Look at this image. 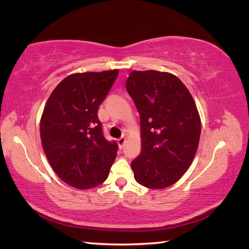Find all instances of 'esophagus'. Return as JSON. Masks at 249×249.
Segmentation results:
<instances>
[{
	"label": "esophagus",
	"mask_w": 249,
	"mask_h": 249,
	"mask_svg": "<svg viewBox=\"0 0 249 249\" xmlns=\"http://www.w3.org/2000/svg\"><path fill=\"white\" fill-rule=\"evenodd\" d=\"M124 142H125V137H124V136H122V137H120V138L118 139V145H119L120 147H123L124 144Z\"/></svg>",
	"instance_id": "esophagus-1"
}]
</instances>
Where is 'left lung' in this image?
Masks as SVG:
<instances>
[{
    "instance_id": "obj_1",
    "label": "left lung",
    "mask_w": 249,
    "mask_h": 249,
    "mask_svg": "<svg viewBox=\"0 0 249 249\" xmlns=\"http://www.w3.org/2000/svg\"><path fill=\"white\" fill-rule=\"evenodd\" d=\"M125 87L141 120V153L131 164L135 179L149 189L173 185L198 147L201 123L193 97L178 78L157 71H132Z\"/></svg>"
}]
</instances>
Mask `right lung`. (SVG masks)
<instances>
[{"label":"right lung","mask_w":249,"mask_h":249,"mask_svg":"<svg viewBox=\"0 0 249 249\" xmlns=\"http://www.w3.org/2000/svg\"><path fill=\"white\" fill-rule=\"evenodd\" d=\"M117 76V70L71 74L59 83L44 107V153L57 176L78 189L106 180L116 158L118 144L105 138L97 110Z\"/></svg>","instance_id":"right-lung-1"}]
</instances>
